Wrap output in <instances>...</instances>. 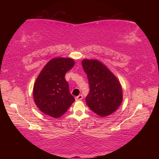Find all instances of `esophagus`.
Masks as SVG:
<instances>
[{"instance_id": "obj_1", "label": "esophagus", "mask_w": 159, "mask_h": 159, "mask_svg": "<svg viewBox=\"0 0 159 159\" xmlns=\"http://www.w3.org/2000/svg\"><path fill=\"white\" fill-rule=\"evenodd\" d=\"M83 99V95H78V96L76 97V98H75V99H76V101L80 100V99Z\"/></svg>"}]
</instances>
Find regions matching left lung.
<instances>
[{
  "label": "left lung",
  "mask_w": 159,
  "mask_h": 159,
  "mask_svg": "<svg viewBox=\"0 0 159 159\" xmlns=\"http://www.w3.org/2000/svg\"><path fill=\"white\" fill-rule=\"evenodd\" d=\"M83 70L87 74L90 91L86 104L101 116L111 114L122 102V88L116 78L103 64L95 60H84Z\"/></svg>",
  "instance_id": "obj_1"
}]
</instances>
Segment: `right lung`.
Returning a JSON list of instances; mask_svg holds the SVG:
<instances>
[{"label": "right lung", "instance_id": "obj_1", "mask_svg": "<svg viewBox=\"0 0 159 159\" xmlns=\"http://www.w3.org/2000/svg\"><path fill=\"white\" fill-rule=\"evenodd\" d=\"M70 58H55L43 69L34 86V99L42 112L53 118L65 113L75 101L69 92L65 74L74 66Z\"/></svg>", "mask_w": 159, "mask_h": 159}]
</instances>
